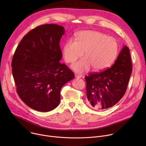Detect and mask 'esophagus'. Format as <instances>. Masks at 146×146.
I'll return each mask as SVG.
<instances>
[{"label":"esophagus","instance_id":"esophagus-1","mask_svg":"<svg viewBox=\"0 0 146 146\" xmlns=\"http://www.w3.org/2000/svg\"><path fill=\"white\" fill-rule=\"evenodd\" d=\"M75 77H76V78H81L82 77V75L81 74H78V73H75Z\"/></svg>","mask_w":146,"mask_h":146}]
</instances>
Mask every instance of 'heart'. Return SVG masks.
Segmentation results:
<instances>
[{
  "instance_id": "heart-1",
  "label": "heart",
  "mask_w": 146,
  "mask_h": 146,
  "mask_svg": "<svg viewBox=\"0 0 146 146\" xmlns=\"http://www.w3.org/2000/svg\"><path fill=\"white\" fill-rule=\"evenodd\" d=\"M118 51L116 39L94 31H81L76 34V40L69 39L64 45L63 54L67 63H73L82 56L85 58L75 63L72 68L78 72L90 69L100 71L109 67Z\"/></svg>"
}]
</instances>
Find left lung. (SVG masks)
I'll return each instance as SVG.
<instances>
[{
	"label": "left lung",
	"instance_id": "left-lung-1",
	"mask_svg": "<svg viewBox=\"0 0 146 146\" xmlns=\"http://www.w3.org/2000/svg\"><path fill=\"white\" fill-rule=\"evenodd\" d=\"M132 71L129 49L124 46L111 68L85 77L88 106L95 110L114 106L125 93Z\"/></svg>",
	"mask_w": 146,
	"mask_h": 146
}]
</instances>
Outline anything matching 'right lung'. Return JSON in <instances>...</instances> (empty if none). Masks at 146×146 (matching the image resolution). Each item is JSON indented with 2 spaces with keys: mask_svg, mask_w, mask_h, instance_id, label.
<instances>
[{
  "mask_svg": "<svg viewBox=\"0 0 146 146\" xmlns=\"http://www.w3.org/2000/svg\"><path fill=\"white\" fill-rule=\"evenodd\" d=\"M65 31L44 24L29 31L17 46L12 59V73L19 98L31 109L47 112L60 103V91L74 77L59 61L60 40Z\"/></svg>",
  "mask_w": 146,
  "mask_h": 146,
  "instance_id": "obj_1",
  "label": "right lung"
}]
</instances>
